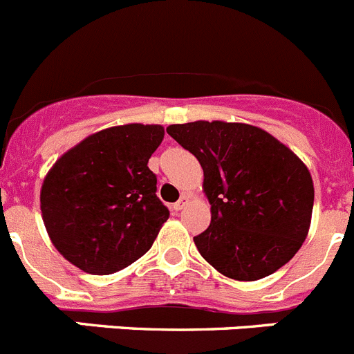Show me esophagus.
Wrapping results in <instances>:
<instances>
[{
	"label": "esophagus",
	"mask_w": 354,
	"mask_h": 354,
	"mask_svg": "<svg viewBox=\"0 0 354 354\" xmlns=\"http://www.w3.org/2000/svg\"><path fill=\"white\" fill-rule=\"evenodd\" d=\"M187 203H189V196H187V194H183V196H180L179 202H175V203H174V209H175V210H183L184 207L187 205Z\"/></svg>",
	"instance_id": "1"
}]
</instances>
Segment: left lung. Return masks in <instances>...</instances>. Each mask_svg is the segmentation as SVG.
<instances>
[{"instance_id": "left-lung-1", "label": "left lung", "mask_w": 354, "mask_h": 354, "mask_svg": "<svg viewBox=\"0 0 354 354\" xmlns=\"http://www.w3.org/2000/svg\"><path fill=\"white\" fill-rule=\"evenodd\" d=\"M167 131L202 165L210 225L193 241L205 261L235 281H258L286 265L310 228L307 165L245 122L194 121Z\"/></svg>"}]
</instances>
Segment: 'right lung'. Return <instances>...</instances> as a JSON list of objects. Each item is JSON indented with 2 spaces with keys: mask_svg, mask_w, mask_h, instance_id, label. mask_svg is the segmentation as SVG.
Wrapping results in <instances>:
<instances>
[{
  "mask_svg": "<svg viewBox=\"0 0 354 354\" xmlns=\"http://www.w3.org/2000/svg\"><path fill=\"white\" fill-rule=\"evenodd\" d=\"M161 124L112 126L68 149L45 175L40 209L64 259L93 275L128 267L151 249L170 212L147 163Z\"/></svg>",
  "mask_w": 354,
  "mask_h": 354,
  "instance_id": "obj_1",
  "label": "right lung"
}]
</instances>
